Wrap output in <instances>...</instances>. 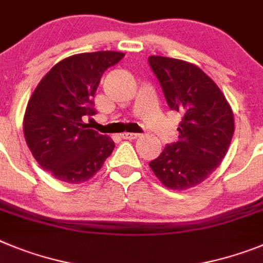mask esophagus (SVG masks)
I'll list each match as a JSON object with an SVG mask.
<instances>
[{
	"label": "esophagus",
	"instance_id": "obj_1",
	"mask_svg": "<svg viewBox=\"0 0 263 263\" xmlns=\"http://www.w3.org/2000/svg\"><path fill=\"white\" fill-rule=\"evenodd\" d=\"M123 139H127V140H135V139L140 138V134H128V132H124L122 134Z\"/></svg>",
	"mask_w": 263,
	"mask_h": 263
}]
</instances>
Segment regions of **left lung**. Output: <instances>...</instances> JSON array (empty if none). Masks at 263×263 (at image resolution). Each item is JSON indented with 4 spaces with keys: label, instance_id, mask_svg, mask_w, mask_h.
Returning <instances> with one entry per match:
<instances>
[{
    "label": "left lung",
    "instance_id": "obj_1",
    "mask_svg": "<svg viewBox=\"0 0 263 263\" xmlns=\"http://www.w3.org/2000/svg\"><path fill=\"white\" fill-rule=\"evenodd\" d=\"M166 103L182 115L179 141L149 163L170 189H188L220 165L234 134V118L225 95L201 68L180 59L148 58Z\"/></svg>",
    "mask_w": 263,
    "mask_h": 263
}]
</instances>
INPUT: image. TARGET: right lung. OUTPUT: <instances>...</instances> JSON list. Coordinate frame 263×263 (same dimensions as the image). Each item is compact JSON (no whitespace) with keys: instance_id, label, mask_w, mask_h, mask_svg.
Here are the masks:
<instances>
[{"instance_id":"obj_1","label":"right lung","mask_w":263,"mask_h":263,"mask_svg":"<svg viewBox=\"0 0 263 263\" xmlns=\"http://www.w3.org/2000/svg\"><path fill=\"white\" fill-rule=\"evenodd\" d=\"M124 57L118 51L77 54L42 78L26 107L24 134L34 159L67 184L87 181L112 154L115 143L84 123L97 114L93 95L107 68Z\"/></svg>"}]
</instances>
